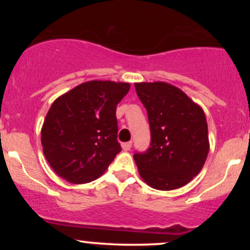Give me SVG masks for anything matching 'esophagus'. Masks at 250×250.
<instances>
[{
	"label": "esophagus",
	"mask_w": 250,
	"mask_h": 250,
	"mask_svg": "<svg viewBox=\"0 0 250 250\" xmlns=\"http://www.w3.org/2000/svg\"><path fill=\"white\" fill-rule=\"evenodd\" d=\"M131 145H133V142H131V141L122 143V149H123V150H125V151L130 150V148H131Z\"/></svg>",
	"instance_id": "34e87169"
}]
</instances>
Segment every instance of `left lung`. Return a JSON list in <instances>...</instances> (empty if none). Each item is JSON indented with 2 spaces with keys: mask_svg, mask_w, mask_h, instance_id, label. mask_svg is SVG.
Wrapping results in <instances>:
<instances>
[{
  "mask_svg": "<svg viewBox=\"0 0 250 250\" xmlns=\"http://www.w3.org/2000/svg\"><path fill=\"white\" fill-rule=\"evenodd\" d=\"M147 109L150 147L135 153L145 182L159 190L183 187L200 173L209 151L205 111L181 89L166 82L135 83Z\"/></svg>",
  "mask_w": 250,
  "mask_h": 250,
  "instance_id": "obj_1",
  "label": "left lung"
}]
</instances>
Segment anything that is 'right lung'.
<instances>
[{"label":"right lung","instance_id":"add662e5","mask_svg":"<svg viewBox=\"0 0 250 250\" xmlns=\"http://www.w3.org/2000/svg\"><path fill=\"white\" fill-rule=\"evenodd\" d=\"M130 84L88 81L54 101L41 130L43 154L70 183H88L107 170L121 151L116 105Z\"/></svg>","mask_w":250,"mask_h":250}]
</instances>
